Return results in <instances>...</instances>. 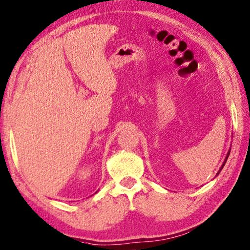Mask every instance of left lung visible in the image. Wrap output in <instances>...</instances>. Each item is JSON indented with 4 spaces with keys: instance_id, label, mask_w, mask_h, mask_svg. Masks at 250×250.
Returning <instances> with one entry per match:
<instances>
[{
    "instance_id": "obj_1",
    "label": "left lung",
    "mask_w": 250,
    "mask_h": 250,
    "mask_svg": "<svg viewBox=\"0 0 250 250\" xmlns=\"http://www.w3.org/2000/svg\"><path fill=\"white\" fill-rule=\"evenodd\" d=\"M229 152H227V156H226V158H225V160H224V163H223V165H222V167H221V169L220 170H218V172H217V174L218 173H220L221 172V170L223 169V167H224V166H225V164H226V160H227V158H229Z\"/></svg>"
}]
</instances>
